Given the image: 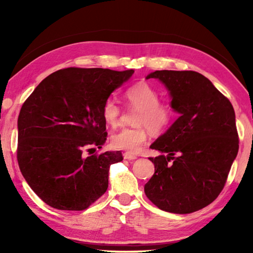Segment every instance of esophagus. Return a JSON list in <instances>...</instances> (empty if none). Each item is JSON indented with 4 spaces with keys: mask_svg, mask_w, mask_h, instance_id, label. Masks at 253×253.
I'll list each match as a JSON object with an SVG mask.
<instances>
[{
    "mask_svg": "<svg viewBox=\"0 0 253 253\" xmlns=\"http://www.w3.org/2000/svg\"><path fill=\"white\" fill-rule=\"evenodd\" d=\"M124 158H125V160H128V161H134V160H136L137 156L132 155V154H130V153H125V154H124Z\"/></svg>",
    "mask_w": 253,
    "mask_h": 253,
    "instance_id": "34e87169",
    "label": "esophagus"
}]
</instances>
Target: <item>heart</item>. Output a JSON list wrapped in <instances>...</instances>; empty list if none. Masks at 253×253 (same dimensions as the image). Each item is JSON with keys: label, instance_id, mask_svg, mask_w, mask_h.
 <instances>
[{"label": "heart", "instance_id": "obj_1", "mask_svg": "<svg viewBox=\"0 0 253 253\" xmlns=\"http://www.w3.org/2000/svg\"><path fill=\"white\" fill-rule=\"evenodd\" d=\"M125 98L131 108L138 109L132 128H123L110 137L113 148L127 153H137L147 142L148 129L155 134L164 131L173 118V110L168 104L160 102V93L147 83H139L130 87ZM121 116V107L113 99L102 106V118L109 126H116Z\"/></svg>", "mask_w": 253, "mask_h": 253}]
</instances>
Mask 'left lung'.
<instances>
[{
	"instance_id": "obj_1",
	"label": "left lung",
	"mask_w": 253,
	"mask_h": 253,
	"mask_svg": "<svg viewBox=\"0 0 253 253\" xmlns=\"http://www.w3.org/2000/svg\"><path fill=\"white\" fill-rule=\"evenodd\" d=\"M151 78L168 89L178 118L151 145L162 155L149 157L155 173L145 184V194L163 211H199L219 196L238 155L234 109L199 72L156 70L146 77Z\"/></svg>"
}]
</instances>
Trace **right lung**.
Listing matches in <instances>:
<instances>
[{"label":"right lung","mask_w":253,"mask_h":253,"mask_svg":"<svg viewBox=\"0 0 253 253\" xmlns=\"http://www.w3.org/2000/svg\"><path fill=\"white\" fill-rule=\"evenodd\" d=\"M134 70L67 68L34 89L18 118V162L25 181L50 207L87 209L107 191L111 164L121 151L84 157L106 142L102 106Z\"/></svg>","instance_id":"1"}]
</instances>
